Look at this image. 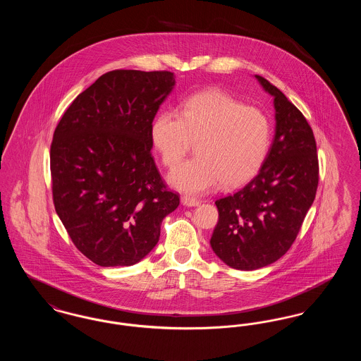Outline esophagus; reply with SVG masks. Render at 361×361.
Returning a JSON list of instances; mask_svg holds the SVG:
<instances>
[{"mask_svg": "<svg viewBox=\"0 0 361 361\" xmlns=\"http://www.w3.org/2000/svg\"><path fill=\"white\" fill-rule=\"evenodd\" d=\"M181 203H183V206L185 207H196L200 204V200L189 197V196H183L181 197Z\"/></svg>", "mask_w": 361, "mask_h": 361, "instance_id": "esophagus-1", "label": "esophagus"}]
</instances>
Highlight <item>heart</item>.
I'll return each mask as SVG.
<instances>
[{
    "label": "heart",
    "instance_id": "heart-1",
    "mask_svg": "<svg viewBox=\"0 0 361 361\" xmlns=\"http://www.w3.org/2000/svg\"><path fill=\"white\" fill-rule=\"evenodd\" d=\"M272 123L258 108L219 90L187 99L180 114L164 111L152 124V140L165 166L173 168L197 142V158L180 164L169 184L189 195L235 188L262 168L272 145Z\"/></svg>",
    "mask_w": 361,
    "mask_h": 361
}]
</instances>
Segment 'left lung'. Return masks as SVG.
<instances>
[{"label":"left lung","instance_id":"obj_1","mask_svg":"<svg viewBox=\"0 0 361 361\" xmlns=\"http://www.w3.org/2000/svg\"><path fill=\"white\" fill-rule=\"evenodd\" d=\"M274 97L275 137L259 172L240 190L215 202L211 237L226 265L255 271L277 261L296 238L317 193V143L306 118L281 90L256 75Z\"/></svg>","mask_w":361,"mask_h":361}]
</instances>
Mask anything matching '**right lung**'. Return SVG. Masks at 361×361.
<instances>
[{
	"mask_svg": "<svg viewBox=\"0 0 361 361\" xmlns=\"http://www.w3.org/2000/svg\"><path fill=\"white\" fill-rule=\"evenodd\" d=\"M176 85L171 71L114 70L70 104L50 150L55 211L100 267H130L159 240L180 197L152 157V124Z\"/></svg>",
	"mask_w": 361,
	"mask_h": 361,
	"instance_id": "right-lung-1",
	"label": "right lung"
}]
</instances>
